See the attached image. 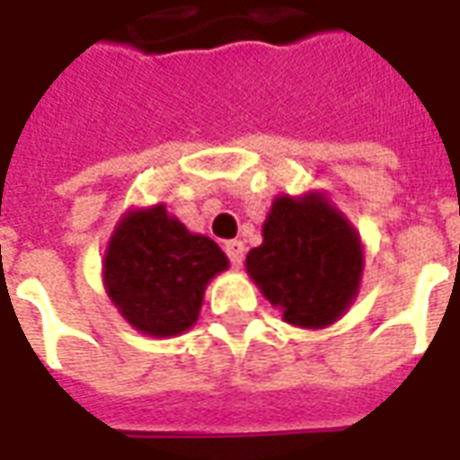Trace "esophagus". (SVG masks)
<instances>
[{"mask_svg":"<svg viewBox=\"0 0 460 460\" xmlns=\"http://www.w3.org/2000/svg\"><path fill=\"white\" fill-rule=\"evenodd\" d=\"M225 252L230 257V262L235 267H240L245 262V245L240 243V240H230V243H225Z\"/></svg>","mask_w":460,"mask_h":460,"instance_id":"34e87169","label":"esophagus"}]
</instances>
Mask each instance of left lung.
<instances>
[{
  "instance_id": "obj_1",
  "label": "left lung",
  "mask_w": 460,
  "mask_h": 460,
  "mask_svg": "<svg viewBox=\"0 0 460 460\" xmlns=\"http://www.w3.org/2000/svg\"><path fill=\"white\" fill-rule=\"evenodd\" d=\"M245 267L288 324L324 329L359 295L364 245L324 193L277 195L262 223V245L247 252Z\"/></svg>"
}]
</instances>
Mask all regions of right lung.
Returning <instances> with one entry per match:
<instances>
[{
  "instance_id": "add662e5",
  "label": "right lung",
  "mask_w": 460,
  "mask_h": 460,
  "mask_svg": "<svg viewBox=\"0 0 460 460\" xmlns=\"http://www.w3.org/2000/svg\"><path fill=\"white\" fill-rule=\"evenodd\" d=\"M227 265L217 243L190 233L163 203L131 208L103 252V288L133 329L165 340L198 322L208 282Z\"/></svg>"
}]
</instances>
